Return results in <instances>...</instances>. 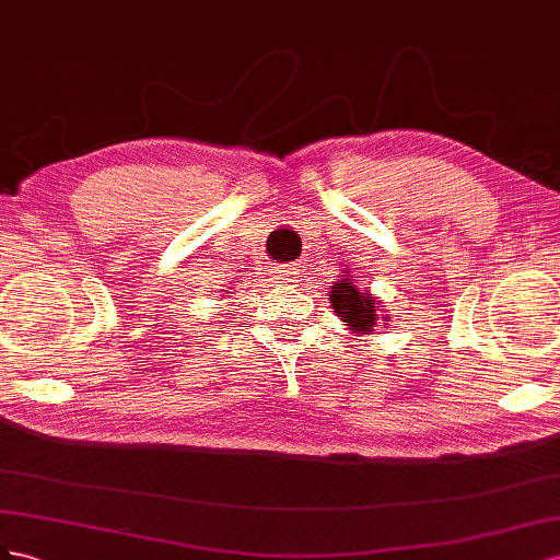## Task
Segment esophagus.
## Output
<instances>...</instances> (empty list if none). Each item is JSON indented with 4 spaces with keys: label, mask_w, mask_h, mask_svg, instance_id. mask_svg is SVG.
Returning a JSON list of instances; mask_svg holds the SVG:
<instances>
[{
    "label": "esophagus",
    "mask_w": 560,
    "mask_h": 560,
    "mask_svg": "<svg viewBox=\"0 0 560 560\" xmlns=\"http://www.w3.org/2000/svg\"><path fill=\"white\" fill-rule=\"evenodd\" d=\"M300 277H302V271H300V267L298 265H279L277 269H275V279L279 281V283H298L300 281Z\"/></svg>",
    "instance_id": "34e87169"
}]
</instances>
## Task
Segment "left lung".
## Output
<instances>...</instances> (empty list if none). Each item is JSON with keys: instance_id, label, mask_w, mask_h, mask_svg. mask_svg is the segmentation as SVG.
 <instances>
[{"instance_id": "1", "label": "left lung", "mask_w": 560, "mask_h": 560, "mask_svg": "<svg viewBox=\"0 0 560 560\" xmlns=\"http://www.w3.org/2000/svg\"><path fill=\"white\" fill-rule=\"evenodd\" d=\"M330 305L335 314L342 316L345 326L354 332H365L369 335L375 324L387 322L389 316H380L377 314V300L369 291H357V285L351 283V279H342L332 285L330 291Z\"/></svg>"}]
</instances>
